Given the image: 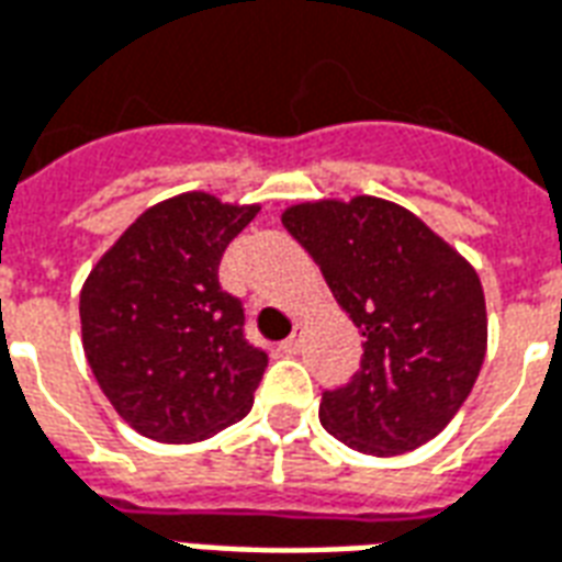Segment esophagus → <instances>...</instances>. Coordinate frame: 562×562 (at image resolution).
<instances>
[{"instance_id":"esophagus-1","label":"esophagus","mask_w":562,"mask_h":562,"mask_svg":"<svg viewBox=\"0 0 562 562\" xmlns=\"http://www.w3.org/2000/svg\"><path fill=\"white\" fill-rule=\"evenodd\" d=\"M301 348H303V330H294V334L282 342V351H285V355H297Z\"/></svg>"}]
</instances>
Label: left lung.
<instances>
[{
    "instance_id": "1",
    "label": "left lung",
    "mask_w": 562,
    "mask_h": 562,
    "mask_svg": "<svg viewBox=\"0 0 562 562\" xmlns=\"http://www.w3.org/2000/svg\"><path fill=\"white\" fill-rule=\"evenodd\" d=\"M282 226L366 336L360 372L322 396L324 429L378 459L438 438L471 396L488 345L471 261L408 207L378 196L297 202Z\"/></svg>"
}]
</instances>
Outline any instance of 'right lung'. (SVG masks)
<instances>
[{
  "label": "right lung",
  "instance_id": "obj_1",
  "mask_svg": "<svg viewBox=\"0 0 562 562\" xmlns=\"http://www.w3.org/2000/svg\"><path fill=\"white\" fill-rule=\"evenodd\" d=\"M261 205L190 190L157 202L82 282L91 375L143 438L196 443L252 408L268 355L244 339V306L223 292L220 259Z\"/></svg>",
  "mask_w": 562,
  "mask_h": 562
}]
</instances>
